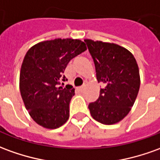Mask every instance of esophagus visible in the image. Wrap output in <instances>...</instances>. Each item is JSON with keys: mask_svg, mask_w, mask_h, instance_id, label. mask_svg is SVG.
I'll use <instances>...</instances> for the list:
<instances>
[{"mask_svg": "<svg viewBox=\"0 0 160 160\" xmlns=\"http://www.w3.org/2000/svg\"><path fill=\"white\" fill-rule=\"evenodd\" d=\"M84 88H85V85H82L81 87H80V88H79V90H80V91H83Z\"/></svg>", "mask_w": 160, "mask_h": 160, "instance_id": "obj_1", "label": "esophagus"}]
</instances>
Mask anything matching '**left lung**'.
<instances>
[{
    "mask_svg": "<svg viewBox=\"0 0 160 160\" xmlns=\"http://www.w3.org/2000/svg\"><path fill=\"white\" fill-rule=\"evenodd\" d=\"M95 65L100 89L99 99L88 105L92 117L104 125H112L130 112L138 95L140 78L137 61L127 50L113 43L85 40Z\"/></svg>",
    "mask_w": 160,
    "mask_h": 160,
    "instance_id": "left-lung-1",
    "label": "left lung"
}]
</instances>
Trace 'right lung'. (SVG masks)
<instances>
[{"mask_svg":"<svg viewBox=\"0 0 160 160\" xmlns=\"http://www.w3.org/2000/svg\"><path fill=\"white\" fill-rule=\"evenodd\" d=\"M87 50L83 41L55 39L40 42L27 52L20 73V91L26 109L41 127L55 129L69 118V104L74 88L59 87L72 58Z\"/></svg>","mask_w":160,"mask_h":160,"instance_id":"obj_1","label":"right lung"}]
</instances>
